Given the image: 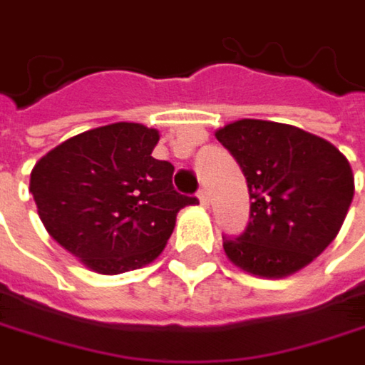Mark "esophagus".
Listing matches in <instances>:
<instances>
[{
  "label": "esophagus",
  "instance_id": "1",
  "mask_svg": "<svg viewBox=\"0 0 365 365\" xmlns=\"http://www.w3.org/2000/svg\"><path fill=\"white\" fill-rule=\"evenodd\" d=\"M198 198H200V205L202 207H209V192H207V187H200L198 190Z\"/></svg>",
  "mask_w": 365,
  "mask_h": 365
}]
</instances>
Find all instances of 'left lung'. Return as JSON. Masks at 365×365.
I'll return each instance as SVG.
<instances>
[{"label": "left lung", "mask_w": 365, "mask_h": 365, "mask_svg": "<svg viewBox=\"0 0 365 365\" xmlns=\"http://www.w3.org/2000/svg\"><path fill=\"white\" fill-rule=\"evenodd\" d=\"M240 165L250 202L249 225L223 236L238 267L282 278L312 263L339 234L353 200L347 158L299 127L242 118L215 133Z\"/></svg>", "instance_id": "1"}]
</instances>
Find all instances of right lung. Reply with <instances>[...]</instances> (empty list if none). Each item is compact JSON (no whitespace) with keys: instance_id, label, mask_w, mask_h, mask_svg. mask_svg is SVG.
Segmentation results:
<instances>
[{"instance_id":"add662e5","label":"right lung","mask_w":365,"mask_h":365,"mask_svg":"<svg viewBox=\"0 0 365 365\" xmlns=\"http://www.w3.org/2000/svg\"><path fill=\"white\" fill-rule=\"evenodd\" d=\"M158 131L115 123L50 150L31 173V192L50 236L91 269L123 274L154 261L196 196L173 187V165L152 150Z\"/></svg>"}]
</instances>
